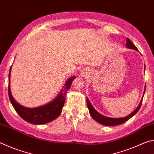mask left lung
I'll return each instance as SVG.
<instances>
[{"instance_id":"1","label":"left lung","mask_w":154,"mask_h":154,"mask_svg":"<svg viewBox=\"0 0 154 154\" xmlns=\"http://www.w3.org/2000/svg\"><path fill=\"white\" fill-rule=\"evenodd\" d=\"M126 41H127V43H126L127 48L132 49H135V50H137V47L132 43V41H130L128 38H127ZM145 92V88L144 93H143V96H144ZM142 100H143V99L141 100V101H140L139 105L137 106V108L135 109V110L132 112V113H130L129 116L125 117V118H108V117H105L104 116H102V115L98 113V112L96 111L94 109V107L92 105V104L90 103L89 100H88V98H87V105H88V109H89L90 114L91 115V116L92 117V118L94 119V120H96V122L101 124L105 125V126H117V125L123 124L125 122L128 121L129 119L131 118L132 116H134V115L137 113L138 111L139 110L140 106H141Z\"/></svg>"}]
</instances>
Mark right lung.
<instances>
[{"instance_id": "add662e5", "label": "right lung", "mask_w": 154, "mask_h": 154, "mask_svg": "<svg viewBox=\"0 0 154 154\" xmlns=\"http://www.w3.org/2000/svg\"><path fill=\"white\" fill-rule=\"evenodd\" d=\"M11 66L10 68L9 74V97L15 110L16 111L21 118L24 119L25 121L32 124H46L58 118L60 115L62 107L64 105L66 93L69 90L70 87L71 86L72 82L73 81L75 77L69 78L66 81L64 85V89L62 90L60 94L57 96L55 100L45 105L39 106V107L30 109L26 108L24 106L19 105V104L15 102L14 98H13L11 90H10V72H11Z\"/></svg>"}]
</instances>
